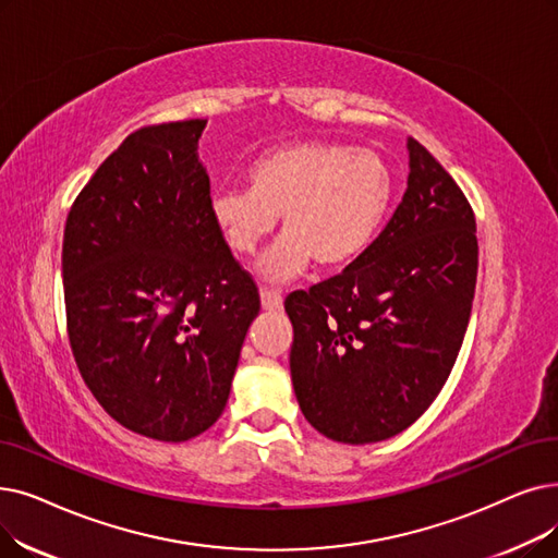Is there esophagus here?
I'll list each match as a JSON object with an SVG mask.
<instances>
[{
  "instance_id": "34e87169",
  "label": "esophagus",
  "mask_w": 558,
  "mask_h": 558,
  "mask_svg": "<svg viewBox=\"0 0 558 558\" xmlns=\"http://www.w3.org/2000/svg\"><path fill=\"white\" fill-rule=\"evenodd\" d=\"M259 296H262V307L269 310V312H276L282 307V296L278 292H274V289H259Z\"/></svg>"
}]
</instances>
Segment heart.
<instances>
[{"mask_svg":"<svg viewBox=\"0 0 558 558\" xmlns=\"http://www.w3.org/2000/svg\"><path fill=\"white\" fill-rule=\"evenodd\" d=\"M246 189L214 193L211 223L226 246L251 255L278 223L282 239L257 269L284 282L310 264L342 271L376 241L395 201V173L378 153L337 141H292L253 157Z\"/></svg>","mask_w":558,"mask_h":558,"instance_id":"obj_1","label":"heart"}]
</instances>
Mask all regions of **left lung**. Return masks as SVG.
Returning a JSON list of instances; mask_svg holds the SVG:
<instances>
[{
  "instance_id": "8db88e82",
  "label": "left lung",
  "mask_w": 558,
  "mask_h": 558,
  "mask_svg": "<svg viewBox=\"0 0 558 558\" xmlns=\"http://www.w3.org/2000/svg\"><path fill=\"white\" fill-rule=\"evenodd\" d=\"M403 201L342 274L292 292V383L326 438L369 445L417 422L468 330L478 244L465 193L415 138Z\"/></svg>"
}]
</instances>
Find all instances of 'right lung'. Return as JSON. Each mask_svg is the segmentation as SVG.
Returning a JSON list of instances; mask_svg holds the SVG:
<instances>
[{
    "mask_svg": "<svg viewBox=\"0 0 558 558\" xmlns=\"http://www.w3.org/2000/svg\"><path fill=\"white\" fill-rule=\"evenodd\" d=\"M203 128L193 118L132 132L80 191L63 232L77 369L120 426L161 442L221 417L259 312L255 280L211 223Z\"/></svg>",
    "mask_w": 558,
    "mask_h": 558,
    "instance_id": "right-lung-1",
    "label": "right lung"
}]
</instances>
